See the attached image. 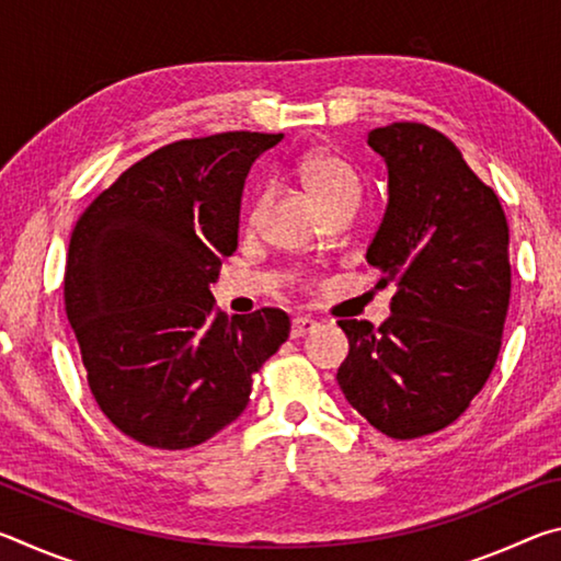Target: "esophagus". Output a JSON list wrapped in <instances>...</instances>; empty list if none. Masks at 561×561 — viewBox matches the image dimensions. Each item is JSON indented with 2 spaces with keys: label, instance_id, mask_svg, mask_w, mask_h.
Segmentation results:
<instances>
[{
  "label": "esophagus",
  "instance_id": "obj_1",
  "mask_svg": "<svg viewBox=\"0 0 561 561\" xmlns=\"http://www.w3.org/2000/svg\"><path fill=\"white\" fill-rule=\"evenodd\" d=\"M319 324L314 319H309V317H297L291 321V336L294 339H301V336H307V334H311V331H314Z\"/></svg>",
  "mask_w": 561,
  "mask_h": 561
}]
</instances>
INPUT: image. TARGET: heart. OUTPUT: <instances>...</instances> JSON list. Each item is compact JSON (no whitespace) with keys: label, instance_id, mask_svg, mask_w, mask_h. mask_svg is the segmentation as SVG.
Segmentation results:
<instances>
[{"label":"heart","instance_id":"1","mask_svg":"<svg viewBox=\"0 0 561 561\" xmlns=\"http://www.w3.org/2000/svg\"><path fill=\"white\" fill-rule=\"evenodd\" d=\"M301 175L307 180L311 193L317 195V201L324 205V210L331 205H336L346 197H358L360 185L358 178L346 160L331 153H311L301 160ZM264 205V195L252 203L250 213H247V225H257L260 210Z\"/></svg>","mask_w":561,"mask_h":561}]
</instances>
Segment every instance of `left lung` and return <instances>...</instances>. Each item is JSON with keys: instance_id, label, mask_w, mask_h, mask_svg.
I'll return each instance as SVG.
<instances>
[{"instance_id": "8db88e82", "label": "left lung", "mask_w": 561, "mask_h": 561, "mask_svg": "<svg viewBox=\"0 0 561 561\" xmlns=\"http://www.w3.org/2000/svg\"><path fill=\"white\" fill-rule=\"evenodd\" d=\"M388 165V207L366 260L393 284L381 327L341 319L336 381L388 438L448 428L495 368L510 307V230L495 190L448 136L398 121L368 133Z\"/></svg>"}]
</instances>
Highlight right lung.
Wrapping results in <instances>:
<instances>
[{
	"label": "right lung",
	"mask_w": 561,
	"mask_h": 561,
	"mask_svg": "<svg viewBox=\"0 0 561 561\" xmlns=\"http://www.w3.org/2000/svg\"><path fill=\"white\" fill-rule=\"evenodd\" d=\"M282 133L230 130L153 150L79 217L66 317L103 415L140 445L185 450L244 411L289 339L282 309L227 319L210 284L237 250L244 178Z\"/></svg>",
	"instance_id": "add662e5"
}]
</instances>
